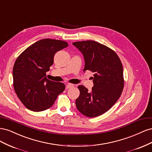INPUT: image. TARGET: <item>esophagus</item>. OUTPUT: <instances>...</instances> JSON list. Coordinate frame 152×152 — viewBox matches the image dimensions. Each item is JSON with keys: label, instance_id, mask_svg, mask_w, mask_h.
<instances>
[{"label": "esophagus", "instance_id": "esophagus-1", "mask_svg": "<svg viewBox=\"0 0 152 152\" xmlns=\"http://www.w3.org/2000/svg\"><path fill=\"white\" fill-rule=\"evenodd\" d=\"M74 87V85L72 84H68L66 86V88L68 89H71L72 88V87Z\"/></svg>", "mask_w": 152, "mask_h": 152}]
</instances>
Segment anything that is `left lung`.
I'll use <instances>...</instances> for the list:
<instances>
[{"label":"left lung","mask_w":152,"mask_h":152,"mask_svg":"<svg viewBox=\"0 0 152 152\" xmlns=\"http://www.w3.org/2000/svg\"><path fill=\"white\" fill-rule=\"evenodd\" d=\"M84 56V72H94V86L89 91L79 86L80 95L75 104L79 111L88 117L107 112L120 98L124 88L123 66L116 53L93 40L73 42Z\"/></svg>","instance_id":"8db88e82"}]
</instances>
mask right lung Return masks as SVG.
Instances as JSON below:
<instances>
[{
  "mask_svg": "<svg viewBox=\"0 0 152 152\" xmlns=\"http://www.w3.org/2000/svg\"><path fill=\"white\" fill-rule=\"evenodd\" d=\"M68 45L65 41L42 39L16 59L12 70L14 89L28 109L41 112L49 108L65 90L63 83L50 80L45 76L54 63V54Z\"/></svg>",
  "mask_w": 152,
  "mask_h": 152,
  "instance_id": "right-lung-1",
  "label": "right lung"
}]
</instances>
